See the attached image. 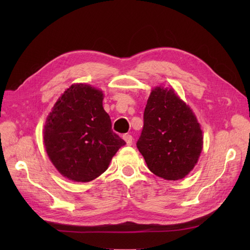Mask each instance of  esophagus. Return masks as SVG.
<instances>
[{"label": "esophagus", "instance_id": "34e87169", "mask_svg": "<svg viewBox=\"0 0 250 250\" xmlns=\"http://www.w3.org/2000/svg\"><path fill=\"white\" fill-rule=\"evenodd\" d=\"M123 139L125 140V142H126V144L128 146H130V145H132V135H130V134H124L123 135Z\"/></svg>", "mask_w": 250, "mask_h": 250}]
</instances>
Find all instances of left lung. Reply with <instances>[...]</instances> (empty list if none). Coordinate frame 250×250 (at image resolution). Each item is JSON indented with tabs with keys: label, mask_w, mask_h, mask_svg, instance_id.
Here are the masks:
<instances>
[{
	"label": "left lung",
	"mask_w": 250,
	"mask_h": 250,
	"mask_svg": "<svg viewBox=\"0 0 250 250\" xmlns=\"http://www.w3.org/2000/svg\"><path fill=\"white\" fill-rule=\"evenodd\" d=\"M203 145L194 112L172 88L151 92L137 147L149 170L167 180H178L197 164Z\"/></svg>",
	"instance_id": "left-lung-1"
}]
</instances>
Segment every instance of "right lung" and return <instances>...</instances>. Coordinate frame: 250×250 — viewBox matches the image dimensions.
Returning <instances> with one entry per match:
<instances>
[{"label":"right lung","instance_id":"obj_1","mask_svg":"<svg viewBox=\"0 0 250 250\" xmlns=\"http://www.w3.org/2000/svg\"><path fill=\"white\" fill-rule=\"evenodd\" d=\"M103 93L88 84H73L47 118L43 143L49 158L64 177L87 183L106 171L112 156L125 145L111 129Z\"/></svg>","mask_w":250,"mask_h":250}]
</instances>
